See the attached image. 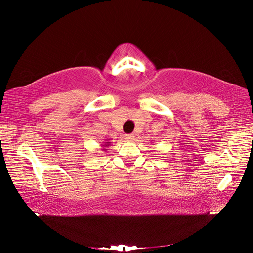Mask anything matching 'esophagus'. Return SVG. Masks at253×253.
<instances>
[{"label": "esophagus", "mask_w": 253, "mask_h": 253, "mask_svg": "<svg viewBox=\"0 0 253 253\" xmlns=\"http://www.w3.org/2000/svg\"><path fill=\"white\" fill-rule=\"evenodd\" d=\"M125 139L127 141H132L135 137H133V135H125Z\"/></svg>", "instance_id": "esophagus-1"}]
</instances>
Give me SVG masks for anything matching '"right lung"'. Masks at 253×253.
<instances>
[{"mask_svg": "<svg viewBox=\"0 0 253 253\" xmlns=\"http://www.w3.org/2000/svg\"><path fill=\"white\" fill-rule=\"evenodd\" d=\"M111 146V142H110V140H106L104 143H102V151H106V148L107 147H110Z\"/></svg>", "mask_w": 253, "mask_h": 253, "instance_id": "add662e5", "label": "right lung"}]
</instances>
